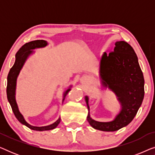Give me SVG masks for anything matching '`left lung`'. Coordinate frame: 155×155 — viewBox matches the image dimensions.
<instances>
[{
	"label": "left lung",
	"instance_id": "left-lung-1",
	"mask_svg": "<svg viewBox=\"0 0 155 155\" xmlns=\"http://www.w3.org/2000/svg\"><path fill=\"white\" fill-rule=\"evenodd\" d=\"M114 51L104 52L101 56L99 75L104 87L115 93L121 109L113 120L99 122L90 117L88 97L87 117L90 126L97 130L116 131L132 121L143 102L145 80L134 49L124 41H116Z\"/></svg>",
	"mask_w": 155,
	"mask_h": 155
}]
</instances>
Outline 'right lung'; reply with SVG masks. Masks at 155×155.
I'll list each match as a JSON object with an SVG mask.
<instances>
[{
    "mask_svg": "<svg viewBox=\"0 0 155 155\" xmlns=\"http://www.w3.org/2000/svg\"><path fill=\"white\" fill-rule=\"evenodd\" d=\"M48 43L46 41L44 40H35V41H32L28 43H26L24 44L22 47H21L17 54L15 55V63L11 68L10 70L9 73L8 75V82H7V90H6V92H7V98L8 100L9 101L10 106H11L12 110L15 116L17 119L20 121L21 124L25 125L29 128L31 129L34 130H38V131H43V130H52L56 128L57 126L59 124L61 121V118H59L56 122L54 124L48 125L46 126H41V127H37V126H33L29 124L25 119L23 117L22 114L19 111L18 104H17L16 99H15V90H16V84H17V78L18 77L19 73L22 69V68L24 65L25 61L27 59V58L30 56L31 54H33V49L38 48H43L47 45ZM71 87L68 89L66 91H65L64 94H63V101L66 97V95L70 90H71Z\"/></svg>",
    "mask_w": 155,
    "mask_h": 155,
    "instance_id": "add662e5",
    "label": "right lung"
}]
</instances>
